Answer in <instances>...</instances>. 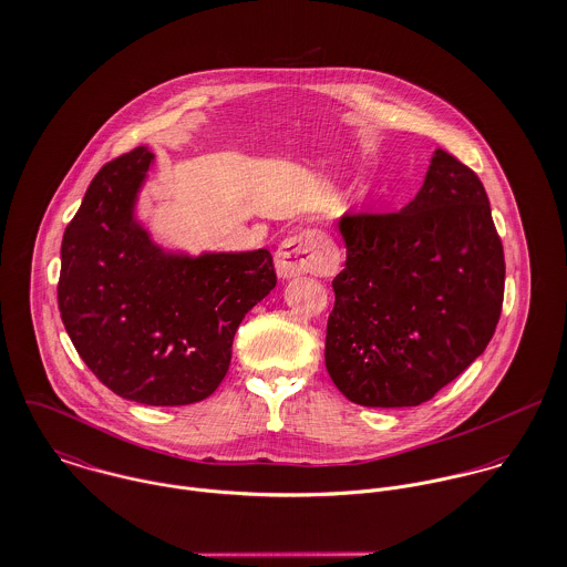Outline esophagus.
Masks as SVG:
<instances>
[{"instance_id": "esophagus-1", "label": "esophagus", "mask_w": 567, "mask_h": 567, "mask_svg": "<svg viewBox=\"0 0 567 567\" xmlns=\"http://www.w3.org/2000/svg\"><path fill=\"white\" fill-rule=\"evenodd\" d=\"M275 268L281 279H292L306 272L327 275L333 270V259L324 250L323 238L317 231H301L279 244Z\"/></svg>"}]
</instances>
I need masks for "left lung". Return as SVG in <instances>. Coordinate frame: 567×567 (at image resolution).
I'll use <instances>...</instances> for the list:
<instances>
[{"mask_svg":"<svg viewBox=\"0 0 567 567\" xmlns=\"http://www.w3.org/2000/svg\"><path fill=\"white\" fill-rule=\"evenodd\" d=\"M338 229L329 378L353 404L432 400L485 351L502 312L504 250L481 178L439 148L404 209L344 216Z\"/></svg>","mask_w":567,"mask_h":567,"instance_id":"left-lung-1","label":"left lung"}]
</instances>
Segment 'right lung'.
I'll return each instance as SVG.
<instances>
[{
    "instance_id": "obj_1",
    "label": "right lung",
    "mask_w": 567,
    "mask_h": 567,
    "mask_svg": "<svg viewBox=\"0 0 567 567\" xmlns=\"http://www.w3.org/2000/svg\"><path fill=\"white\" fill-rule=\"evenodd\" d=\"M153 162L140 146L93 176L61 244L59 310L115 395L196 404L225 380L234 336L277 275L266 248L194 257L153 243L135 216Z\"/></svg>"
}]
</instances>
